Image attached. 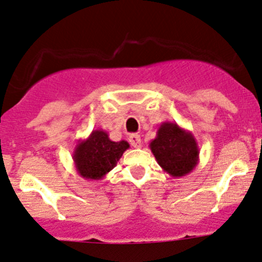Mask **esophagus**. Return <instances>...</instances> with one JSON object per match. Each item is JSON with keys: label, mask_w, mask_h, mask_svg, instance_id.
<instances>
[{"label": "esophagus", "mask_w": 262, "mask_h": 262, "mask_svg": "<svg viewBox=\"0 0 262 262\" xmlns=\"http://www.w3.org/2000/svg\"><path fill=\"white\" fill-rule=\"evenodd\" d=\"M128 140H130L131 146H134L135 148L141 147L142 142H141V137H140V135L132 134V135H130V137H128Z\"/></svg>", "instance_id": "obj_1"}]
</instances>
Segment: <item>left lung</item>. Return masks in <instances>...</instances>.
<instances>
[{
    "label": "left lung",
    "instance_id": "obj_1",
    "mask_svg": "<svg viewBox=\"0 0 262 262\" xmlns=\"http://www.w3.org/2000/svg\"><path fill=\"white\" fill-rule=\"evenodd\" d=\"M150 148L157 164L172 177L188 175L199 164L200 150L196 139L176 122H162L156 137L150 142Z\"/></svg>",
    "mask_w": 262,
    "mask_h": 262
}]
</instances>
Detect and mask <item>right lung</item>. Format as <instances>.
I'll return each instance as SVG.
<instances>
[{"label":"right lung","instance_id":"obj_1","mask_svg":"<svg viewBox=\"0 0 262 262\" xmlns=\"http://www.w3.org/2000/svg\"><path fill=\"white\" fill-rule=\"evenodd\" d=\"M128 147L125 140L111 141L106 131H92L87 139L77 142L72 154L76 171L85 180H102Z\"/></svg>","mask_w":262,"mask_h":262}]
</instances>
